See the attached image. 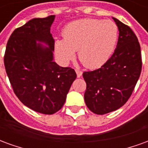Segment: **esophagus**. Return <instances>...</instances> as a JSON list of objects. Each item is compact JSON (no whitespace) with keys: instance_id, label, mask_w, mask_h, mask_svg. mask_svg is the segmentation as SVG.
<instances>
[{"instance_id":"obj_1","label":"esophagus","mask_w":148,"mask_h":148,"mask_svg":"<svg viewBox=\"0 0 148 148\" xmlns=\"http://www.w3.org/2000/svg\"><path fill=\"white\" fill-rule=\"evenodd\" d=\"M75 71H76V74H77V77H80L82 75V72L81 71H79V70H75Z\"/></svg>"}]
</instances>
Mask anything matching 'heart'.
Masks as SVG:
<instances>
[{
	"instance_id": "b5f03b06",
	"label": "heart",
	"mask_w": 148,
	"mask_h": 148,
	"mask_svg": "<svg viewBox=\"0 0 148 148\" xmlns=\"http://www.w3.org/2000/svg\"><path fill=\"white\" fill-rule=\"evenodd\" d=\"M64 39L58 40L55 50L62 61L68 62L77 50V58L87 68L101 66L116 46L118 27L113 21L82 19L69 24Z\"/></svg>"
}]
</instances>
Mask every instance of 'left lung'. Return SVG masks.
I'll return each mask as SVG.
<instances>
[{
    "instance_id": "left-lung-1",
    "label": "left lung",
    "mask_w": 148,
    "mask_h": 148,
    "mask_svg": "<svg viewBox=\"0 0 148 148\" xmlns=\"http://www.w3.org/2000/svg\"><path fill=\"white\" fill-rule=\"evenodd\" d=\"M119 29L116 48L99 69L85 71V102L93 113L103 115L120 109L133 92L142 70L140 42L126 24L113 18Z\"/></svg>"
}]
</instances>
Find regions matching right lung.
<instances>
[{
  "instance_id": "right-lung-1",
  "label": "right lung",
  "mask_w": 148,
  "mask_h": 148,
  "mask_svg": "<svg viewBox=\"0 0 148 148\" xmlns=\"http://www.w3.org/2000/svg\"><path fill=\"white\" fill-rule=\"evenodd\" d=\"M54 20L55 15L35 18L15 29L4 56L5 71L19 100L29 109L48 115L62 109L77 77L74 69L53 62L55 40L50 30Z\"/></svg>"
}]
</instances>
